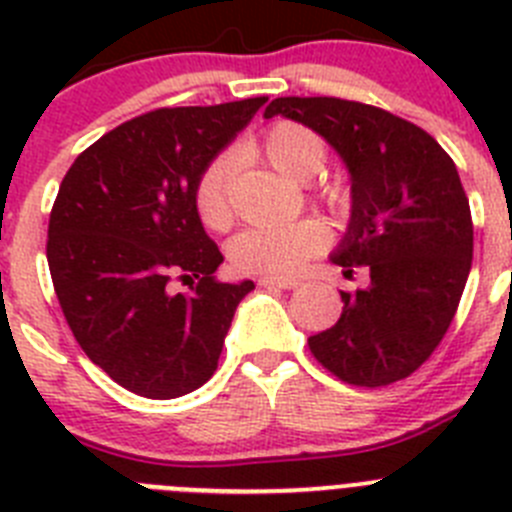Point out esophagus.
Masks as SVG:
<instances>
[{
  "mask_svg": "<svg viewBox=\"0 0 512 512\" xmlns=\"http://www.w3.org/2000/svg\"><path fill=\"white\" fill-rule=\"evenodd\" d=\"M259 287H279V289H295L300 287V279H279V277H261Z\"/></svg>",
  "mask_w": 512,
  "mask_h": 512,
  "instance_id": "1",
  "label": "esophagus"
}]
</instances>
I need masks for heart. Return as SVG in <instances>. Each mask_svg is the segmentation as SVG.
<instances>
[{"label":"heart","mask_w":512,"mask_h":512,"mask_svg":"<svg viewBox=\"0 0 512 512\" xmlns=\"http://www.w3.org/2000/svg\"><path fill=\"white\" fill-rule=\"evenodd\" d=\"M266 161L292 182H307L325 164V140L302 122L282 120L271 125L261 140ZM233 158L217 156L200 171L194 182V207L210 230H225L233 223L230 205V179ZM328 205H343L346 189L330 184L323 189ZM325 230L315 220H300L289 225H253L241 230L228 246V256L238 271L264 274V277H292L310 256L323 248Z\"/></svg>","instance_id":"b5f03b06"}]
</instances>
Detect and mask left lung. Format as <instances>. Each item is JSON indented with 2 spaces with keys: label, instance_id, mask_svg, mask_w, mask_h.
I'll return each mask as SVG.
<instances>
[{
  "label": "left lung",
  "instance_id": "left-lung-1",
  "mask_svg": "<svg viewBox=\"0 0 512 512\" xmlns=\"http://www.w3.org/2000/svg\"><path fill=\"white\" fill-rule=\"evenodd\" d=\"M325 138L351 176V220L330 261L369 287L341 292L333 328L310 336L312 356L356 387L405 379L446 336L472 269V212L454 161L413 122L338 97L271 99Z\"/></svg>",
  "mask_w": 512,
  "mask_h": 512
}]
</instances>
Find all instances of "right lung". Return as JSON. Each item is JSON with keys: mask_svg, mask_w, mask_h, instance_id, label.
<instances>
[{"mask_svg": "<svg viewBox=\"0 0 512 512\" xmlns=\"http://www.w3.org/2000/svg\"><path fill=\"white\" fill-rule=\"evenodd\" d=\"M266 97L164 107L79 153L48 223V266L71 333L120 387L174 400L207 382L251 279L217 282L223 253L194 207L200 171ZM174 278L190 282L174 293Z\"/></svg>", "mask_w": 512, "mask_h": 512, "instance_id": "obj_1", "label": "right lung"}]
</instances>
